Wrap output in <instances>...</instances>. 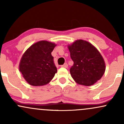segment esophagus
Returning <instances> with one entry per match:
<instances>
[{
    "mask_svg": "<svg viewBox=\"0 0 124 124\" xmlns=\"http://www.w3.org/2000/svg\"><path fill=\"white\" fill-rule=\"evenodd\" d=\"M68 64H67L66 63H64L63 65H62V66H61V67H62V68H68Z\"/></svg>",
    "mask_w": 124,
    "mask_h": 124,
    "instance_id": "34e87169",
    "label": "esophagus"
}]
</instances>
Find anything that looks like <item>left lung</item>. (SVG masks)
Masks as SVG:
<instances>
[{"label": "left lung", "mask_w": 124, "mask_h": 124, "mask_svg": "<svg viewBox=\"0 0 124 124\" xmlns=\"http://www.w3.org/2000/svg\"><path fill=\"white\" fill-rule=\"evenodd\" d=\"M68 47L74 62L70 73L77 83L90 86L102 78L106 65L95 46L87 41L79 39Z\"/></svg>", "instance_id": "8db88e82"}]
</instances>
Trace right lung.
<instances>
[{
  "label": "right lung",
  "mask_w": 124,
  "mask_h": 124,
  "mask_svg": "<svg viewBox=\"0 0 124 124\" xmlns=\"http://www.w3.org/2000/svg\"><path fill=\"white\" fill-rule=\"evenodd\" d=\"M56 44L47 41L34 44L23 55L19 70L28 84L44 86L53 79L57 69L51 52Z\"/></svg>",
  "instance_id": "obj_1"
}]
</instances>
